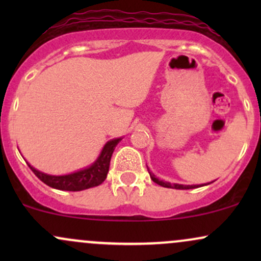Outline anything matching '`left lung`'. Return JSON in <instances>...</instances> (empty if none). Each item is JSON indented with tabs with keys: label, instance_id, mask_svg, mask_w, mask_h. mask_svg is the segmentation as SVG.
<instances>
[{
	"label": "left lung",
	"instance_id": "left-lung-1",
	"mask_svg": "<svg viewBox=\"0 0 261 261\" xmlns=\"http://www.w3.org/2000/svg\"><path fill=\"white\" fill-rule=\"evenodd\" d=\"M148 173H149V176H151V179L153 180L155 184L161 185V187L163 188H172V189H180V190H188V189H195L197 187H200V185H182V184H170L168 181H163V180H160L158 178H155V175L153 173L149 172L148 169Z\"/></svg>",
	"mask_w": 261,
	"mask_h": 261
}]
</instances>
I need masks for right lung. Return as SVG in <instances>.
<instances>
[{
	"label": "right lung",
	"instance_id": "add662e5",
	"mask_svg": "<svg viewBox=\"0 0 261 261\" xmlns=\"http://www.w3.org/2000/svg\"><path fill=\"white\" fill-rule=\"evenodd\" d=\"M121 139H114L108 141L101 149L99 157L92 166L87 167L85 169H81L79 172L71 173L66 175H50L45 174L43 172H39L35 168H33L31 164L28 163L29 168L33 170L35 175L40 179L41 181L54 189L66 191H81L86 189L94 188L100 185L101 182L106 180L108 172H109L110 158L115 149L116 145L120 142Z\"/></svg>",
	"mask_w": 261,
	"mask_h": 261
}]
</instances>
